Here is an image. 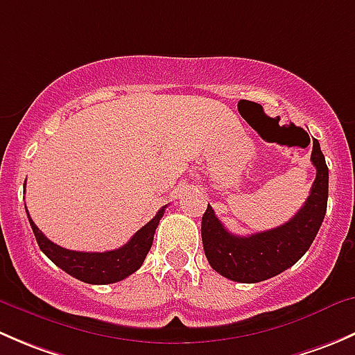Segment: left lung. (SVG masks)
Here are the masks:
<instances>
[{
    "mask_svg": "<svg viewBox=\"0 0 355 355\" xmlns=\"http://www.w3.org/2000/svg\"><path fill=\"white\" fill-rule=\"evenodd\" d=\"M311 161L316 166V180L306 204L282 227L259 234L234 235L223 227L207 204L202 214L200 235L211 268L225 278L241 284H257L284 273L306 254L327 214L328 166L320 142L313 139Z\"/></svg>",
    "mask_w": 355,
    "mask_h": 355,
    "instance_id": "obj_1",
    "label": "left lung"
}]
</instances>
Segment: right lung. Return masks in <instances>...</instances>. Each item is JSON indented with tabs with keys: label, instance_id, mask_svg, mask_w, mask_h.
<instances>
[{
	"label": "right lung",
	"instance_id": "1",
	"mask_svg": "<svg viewBox=\"0 0 355 355\" xmlns=\"http://www.w3.org/2000/svg\"><path fill=\"white\" fill-rule=\"evenodd\" d=\"M164 207H161L156 216L149 223H146L127 244L121 245L120 249L106 250V252H78V250H70L65 249V247L56 245L55 242L49 241L35 227L32 218L28 216V211L27 216L32 232L35 235V241L39 244V249L56 266L67 271L70 277L85 282V284L106 285L123 280V278L135 273L142 266V263H144L146 256H148L149 249L153 245V239H155L157 223H159V220L164 214Z\"/></svg>",
	"mask_w": 355,
	"mask_h": 355
}]
</instances>
